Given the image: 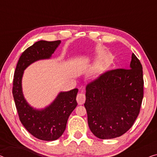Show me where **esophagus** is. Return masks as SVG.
<instances>
[{
  "label": "esophagus",
  "instance_id": "obj_1",
  "mask_svg": "<svg viewBox=\"0 0 157 157\" xmlns=\"http://www.w3.org/2000/svg\"><path fill=\"white\" fill-rule=\"evenodd\" d=\"M76 99H77V101H78L79 105L83 104L85 102L86 96H85V94L84 93V91L83 90H81L80 92L78 93V96H77Z\"/></svg>",
  "mask_w": 157,
  "mask_h": 157
}]
</instances>
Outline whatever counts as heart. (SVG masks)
<instances>
[{
	"instance_id": "1",
	"label": "heart",
	"mask_w": 157,
	"mask_h": 157,
	"mask_svg": "<svg viewBox=\"0 0 157 157\" xmlns=\"http://www.w3.org/2000/svg\"><path fill=\"white\" fill-rule=\"evenodd\" d=\"M101 65H98V66L94 67V71H93V73L94 74H97L98 72L101 71Z\"/></svg>"
}]
</instances>
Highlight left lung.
Listing matches in <instances>:
<instances>
[{
	"mask_svg": "<svg viewBox=\"0 0 157 157\" xmlns=\"http://www.w3.org/2000/svg\"><path fill=\"white\" fill-rule=\"evenodd\" d=\"M144 96L142 66L134 53L130 68L107 71L86 86L90 130L98 138L120 137L138 116Z\"/></svg>",
	"mask_w": 157,
	"mask_h": 157,
	"instance_id": "8db88e82",
	"label": "left lung"
}]
</instances>
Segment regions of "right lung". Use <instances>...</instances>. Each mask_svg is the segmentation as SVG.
I'll return each mask as SVG.
<instances>
[{"label": "right lung", "instance_id": "right-lung-1", "mask_svg": "<svg viewBox=\"0 0 157 157\" xmlns=\"http://www.w3.org/2000/svg\"><path fill=\"white\" fill-rule=\"evenodd\" d=\"M60 43V40L36 42L20 56L14 73L13 94L20 122L30 134L45 141L56 140L63 135L67 119L78 105V90L60 92L50 106L43 110H36L23 97L22 78L28 65L38 60L50 58Z\"/></svg>", "mask_w": 157, "mask_h": 157}]
</instances>
